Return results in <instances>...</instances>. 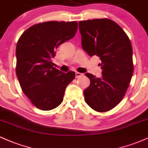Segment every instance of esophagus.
Listing matches in <instances>:
<instances>
[{
  "instance_id": "34e87169",
  "label": "esophagus",
  "mask_w": 148,
  "mask_h": 148,
  "mask_svg": "<svg viewBox=\"0 0 148 148\" xmlns=\"http://www.w3.org/2000/svg\"><path fill=\"white\" fill-rule=\"evenodd\" d=\"M82 75H83V74H81V73H80V72H76V78L80 77V76H81Z\"/></svg>"
}]
</instances>
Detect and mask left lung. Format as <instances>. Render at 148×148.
I'll use <instances>...</instances> for the list:
<instances>
[{"label": "left lung", "mask_w": 148, "mask_h": 148, "mask_svg": "<svg viewBox=\"0 0 148 148\" xmlns=\"http://www.w3.org/2000/svg\"><path fill=\"white\" fill-rule=\"evenodd\" d=\"M81 46L90 56L100 58L101 77L86 73L90 84L85 101L98 112L116 106L125 96L134 72L132 47L127 34L115 21L95 18L80 21Z\"/></svg>", "instance_id": "left-lung-1"}]
</instances>
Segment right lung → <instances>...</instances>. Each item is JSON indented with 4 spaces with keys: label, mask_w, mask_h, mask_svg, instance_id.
<instances>
[{
    "label": "right lung",
    "mask_w": 148,
    "mask_h": 148,
    "mask_svg": "<svg viewBox=\"0 0 148 148\" xmlns=\"http://www.w3.org/2000/svg\"><path fill=\"white\" fill-rule=\"evenodd\" d=\"M76 21H47L30 27L16 45V73L24 94L43 111L62 103L66 87L75 72H62L53 67L51 59L59 45L74 37Z\"/></svg>",
    "instance_id": "1"
}]
</instances>
